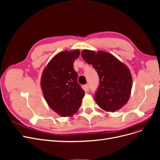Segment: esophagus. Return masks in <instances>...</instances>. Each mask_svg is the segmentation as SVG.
I'll return each mask as SVG.
<instances>
[{"instance_id": "34e87169", "label": "esophagus", "mask_w": 160, "mask_h": 160, "mask_svg": "<svg viewBox=\"0 0 160 160\" xmlns=\"http://www.w3.org/2000/svg\"><path fill=\"white\" fill-rule=\"evenodd\" d=\"M84 90L85 91H88L89 90V86L88 84H86L84 85Z\"/></svg>"}]
</instances>
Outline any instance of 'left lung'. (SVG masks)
Returning a JSON list of instances; mask_svg holds the SVG:
<instances>
[{
  "instance_id": "obj_1",
  "label": "left lung",
  "mask_w": 160,
  "mask_h": 160,
  "mask_svg": "<svg viewBox=\"0 0 160 160\" xmlns=\"http://www.w3.org/2000/svg\"><path fill=\"white\" fill-rule=\"evenodd\" d=\"M81 56L99 75V84L94 95L97 104L111 112L122 108L127 103L132 88V77L127 66L105 51L84 50Z\"/></svg>"
}]
</instances>
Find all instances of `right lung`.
Segmentation results:
<instances>
[{"label": "right lung", "instance_id": "1", "mask_svg": "<svg viewBox=\"0 0 160 160\" xmlns=\"http://www.w3.org/2000/svg\"><path fill=\"white\" fill-rule=\"evenodd\" d=\"M79 55V50L59 52L50 61L42 75L41 89L47 103L62 117L75 114L85 95L73 68Z\"/></svg>", "mask_w": 160, "mask_h": 160}]
</instances>
